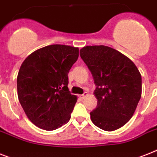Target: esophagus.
Returning a JSON list of instances; mask_svg holds the SVG:
<instances>
[{"label": "esophagus", "instance_id": "esophagus-1", "mask_svg": "<svg viewBox=\"0 0 157 157\" xmlns=\"http://www.w3.org/2000/svg\"><path fill=\"white\" fill-rule=\"evenodd\" d=\"M87 95H88V93H87V92H85L84 94H81V98H85V97L87 96Z\"/></svg>", "mask_w": 157, "mask_h": 157}]
</instances>
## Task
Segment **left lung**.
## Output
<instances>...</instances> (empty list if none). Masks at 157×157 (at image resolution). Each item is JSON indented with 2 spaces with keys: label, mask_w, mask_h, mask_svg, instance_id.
Returning <instances> with one entry per match:
<instances>
[{
  "label": "left lung",
  "mask_w": 157,
  "mask_h": 157,
  "mask_svg": "<svg viewBox=\"0 0 157 157\" xmlns=\"http://www.w3.org/2000/svg\"><path fill=\"white\" fill-rule=\"evenodd\" d=\"M91 72L98 99L90 112L95 126L112 132L125 125L133 115L142 93V78L129 58L106 46H87L80 51Z\"/></svg>",
  "instance_id": "left-lung-1"
}]
</instances>
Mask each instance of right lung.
Wrapping results in <instances>:
<instances>
[{"mask_svg": "<svg viewBox=\"0 0 157 157\" xmlns=\"http://www.w3.org/2000/svg\"><path fill=\"white\" fill-rule=\"evenodd\" d=\"M79 56V49L50 45L25 59L17 78V96L25 114L46 131L59 128L70 120L76 96L68 90V72Z\"/></svg>", "mask_w": 157, "mask_h": 157, "instance_id": "add662e5", "label": "right lung"}]
</instances>
